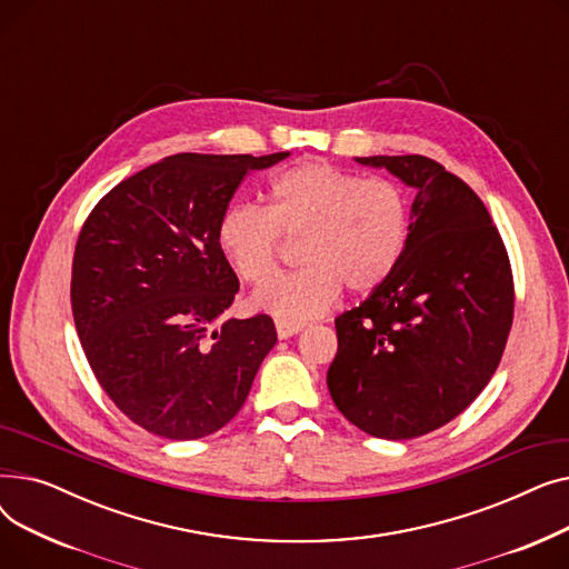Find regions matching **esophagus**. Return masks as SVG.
<instances>
[{"label": "esophagus", "mask_w": 569, "mask_h": 569, "mask_svg": "<svg viewBox=\"0 0 569 569\" xmlns=\"http://www.w3.org/2000/svg\"><path fill=\"white\" fill-rule=\"evenodd\" d=\"M305 325L302 322H288V320H277V335L279 339H288L297 332H302Z\"/></svg>", "instance_id": "obj_1"}]
</instances>
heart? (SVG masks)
I'll use <instances>...</instances> for the list:
<instances>
[{"mask_svg":"<svg viewBox=\"0 0 569 569\" xmlns=\"http://www.w3.org/2000/svg\"><path fill=\"white\" fill-rule=\"evenodd\" d=\"M279 231L303 234L306 264L262 286L253 302L281 320H307L330 309L341 286L371 292L390 279L408 242V200L390 179L302 161L272 177L264 209L230 207L217 244L239 279L260 286L276 271Z\"/></svg>","mask_w":569,"mask_h":569,"instance_id":"heart-1","label":"heart"}]
</instances>
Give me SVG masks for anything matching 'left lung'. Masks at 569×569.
I'll use <instances>...</instances> for the list:
<instances>
[{
	"instance_id": "8db88e82",
	"label": "left lung",
	"mask_w": 569,
	"mask_h": 569,
	"mask_svg": "<svg viewBox=\"0 0 569 569\" xmlns=\"http://www.w3.org/2000/svg\"><path fill=\"white\" fill-rule=\"evenodd\" d=\"M415 189L395 272L337 325L327 387L348 422L408 440L452 422L498 369L515 281L485 202L433 159L362 157Z\"/></svg>"
}]
</instances>
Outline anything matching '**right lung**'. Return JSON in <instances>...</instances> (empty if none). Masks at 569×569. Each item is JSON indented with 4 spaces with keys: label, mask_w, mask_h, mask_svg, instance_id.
<instances>
[{
    "label": "right lung",
    "mask_w": 569,
    "mask_h": 569,
    "mask_svg": "<svg viewBox=\"0 0 569 569\" xmlns=\"http://www.w3.org/2000/svg\"><path fill=\"white\" fill-rule=\"evenodd\" d=\"M288 152L174 154L108 191L71 274L76 330L99 385L144 431L196 440L244 406L274 320L223 318L239 290L217 226L249 170Z\"/></svg>",
    "instance_id": "right-lung-1"
}]
</instances>
